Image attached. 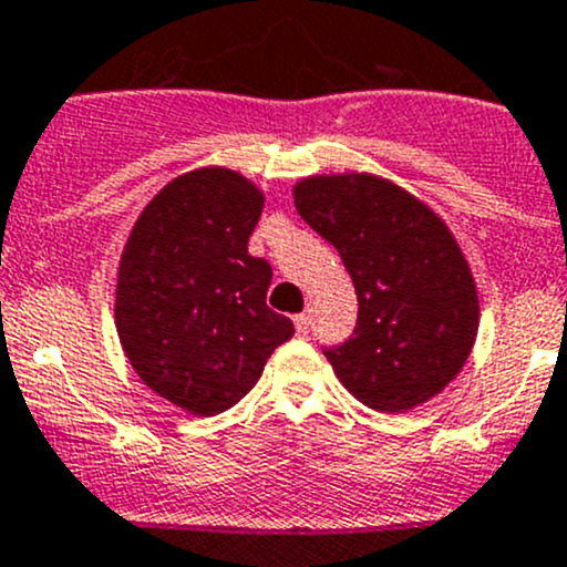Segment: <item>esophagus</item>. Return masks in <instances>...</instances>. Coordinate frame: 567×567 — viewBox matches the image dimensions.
Returning <instances> with one entry per match:
<instances>
[{
	"label": "esophagus",
	"instance_id": "esophagus-1",
	"mask_svg": "<svg viewBox=\"0 0 567 567\" xmlns=\"http://www.w3.org/2000/svg\"><path fill=\"white\" fill-rule=\"evenodd\" d=\"M309 326H311L309 315H298V317H295V328H298L300 337H306V333H309Z\"/></svg>",
	"mask_w": 567,
	"mask_h": 567
}]
</instances>
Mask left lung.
Listing matches in <instances>:
<instances>
[{"label": "left lung", "instance_id": "8db88e82", "mask_svg": "<svg viewBox=\"0 0 567 567\" xmlns=\"http://www.w3.org/2000/svg\"><path fill=\"white\" fill-rule=\"evenodd\" d=\"M295 208L353 278V337L326 350L344 390L384 414L440 395L478 333V289L460 241L420 197L373 172L300 177Z\"/></svg>", "mask_w": 567, "mask_h": 567}]
</instances>
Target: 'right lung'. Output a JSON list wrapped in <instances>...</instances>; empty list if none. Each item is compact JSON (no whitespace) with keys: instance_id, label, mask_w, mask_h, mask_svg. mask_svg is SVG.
<instances>
[{"instance_id":"add662e5","label":"right lung","mask_w":567,"mask_h":567,"mask_svg":"<svg viewBox=\"0 0 567 567\" xmlns=\"http://www.w3.org/2000/svg\"><path fill=\"white\" fill-rule=\"evenodd\" d=\"M264 192L228 166L172 177L127 234L113 322L138 379L194 417L239 403L295 333L267 309L272 269L247 252Z\"/></svg>"}]
</instances>
